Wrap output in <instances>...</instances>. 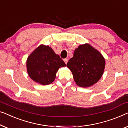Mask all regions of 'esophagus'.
Wrapping results in <instances>:
<instances>
[{"label": "esophagus", "instance_id": "obj_1", "mask_svg": "<svg viewBox=\"0 0 128 128\" xmlns=\"http://www.w3.org/2000/svg\"><path fill=\"white\" fill-rule=\"evenodd\" d=\"M64 63H65L66 64H67V63H68V59H67V58H65V59H64Z\"/></svg>", "mask_w": 128, "mask_h": 128}]
</instances>
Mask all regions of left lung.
<instances>
[{"label": "left lung", "instance_id": "left-lung-1", "mask_svg": "<svg viewBox=\"0 0 128 128\" xmlns=\"http://www.w3.org/2000/svg\"><path fill=\"white\" fill-rule=\"evenodd\" d=\"M105 64L104 57L100 52L89 44H85L76 48L73 57L66 66L72 72L77 86L86 88L100 79Z\"/></svg>", "mask_w": 128, "mask_h": 128}]
</instances>
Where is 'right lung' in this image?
Returning a JSON list of instances; mask_svg holds the SVG:
<instances>
[{"label":"right lung","mask_w":128,"mask_h":128,"mask_svg":"<svg viewBox=\"0 0 128 128\" xmlns=\"http://www.w3.org/2000/svg\"><path fill=\"white\" fill-rule=\"evenodd\" d=\"M66 66L64 61L48 46L40 45L28 58V73L35 82L48 85L54 81L59 68Z\"/></svg>","instance_id":"right-lung-1"}]
</instances>
